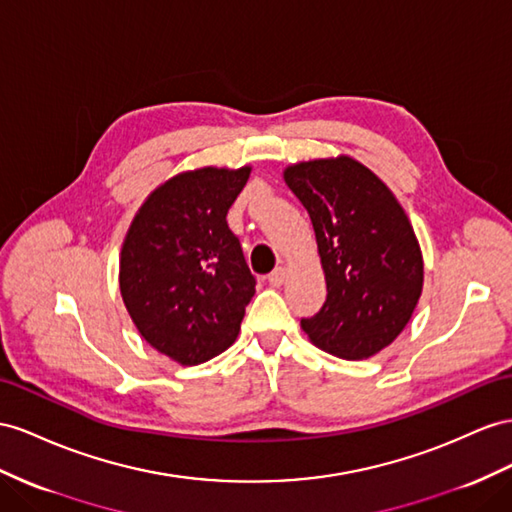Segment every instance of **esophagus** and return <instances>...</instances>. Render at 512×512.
I'll use <instances>...</instances> for the list:
<instances>
[{
    "label": "esophagus",
    "mask_w": 512,
    "mask_h": 512,
    "mask_svg": "<svg viewBox=\"0 0 512 512\" xmlns=\"http://www.w3.org/2000/svg\"><path fill=\"white\" fill-rule=\"evenodd\" d=\"M266 281H268V285H272V287L283 285V281H285V268H277L274 272H270L268 277H266Z\"/></svg>",
    "instance_id": "obj_1"
}]
</instances>
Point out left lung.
I'll return each mask as SVG.
<instances>
[{"label":"left lung","mask_w":512,"mask_h":512,"mask_svg":"<svg viewBox=\"0 0 512 512\" xmlns=\"http://www.w3.org/2000/svg\"><path fill=\"white\" fill-rule=\"evenodd\" d=\"M283 179L316 231L326 300L300 326L342 359H368L409 324L424 259L402 205L370 168L348 155L285 168Z\"/></svg>","instance_id":"8db88e82"}]
</instances>
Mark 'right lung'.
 I'll return each instance as SVG.
<instances>
[{
  "mask_svg": "<svg viewBox=\"0 0 512 512\" xmlns=\"http://www.w3.org/2000/svg\"><path fill=\"white\" fill-rule=\"evenodd\" d=\"M251 166L196 168L155 188L121 251V296L144 342L181 365L225 352L255 294L227 212Z\"/></svg>",
  "mask_w": 512,
  "mask_h": 512,
  "instance_id": "add662e5",
  "label": "right lung"
}]
</instances>
